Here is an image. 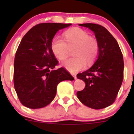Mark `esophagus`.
Returning a JSON list of instances; mask_svg holds the SVG:
<instances>
[{"label": "esophagus", "instance_id": "esophagus-1", "mask_svg": "<svg viewBox=\"0 0 134 134\" xmlns=\"http://www.w3.org/2000/svg\"><path fill=\"white\" fill-rule=\"evenodd\" d=\"M71 75H72V76L74 77V78H75V79H76V74H75V73H72V74H71Z\"/></svg>", "mask_w": 134, "mask_h": 134}]
</instances>
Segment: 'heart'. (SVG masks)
I'll return each instance as SVG.
<instances>
[{
  "label": "heart",
  "mask_w": 134,
  "mask_h": 134,
  "mask_svg": "<svg viewBox=\"0 0 134 134\" xmlns=\"http://www.w3.org/2000/svg\"><path fill=\"white\" fill-rule=\"evenodd\" d=\"M64 38L65 40L59 36L55 37L51 43V49L58 59L64 61L68 57L70 49L74 48L72 55L75 57L63 63V66L67 71L77 72L83 69L86 63L88 65L94 63L99 52V45L96 39L78 27L66 30Z\"/></svg>",
  "instance_id": "1"
}]
</instances>
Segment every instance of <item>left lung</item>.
<instances>
[{
	"label": "left lung",
	"instance_id": "obj_1",
	"mask_svg": "<svg viewBox=\"0 0 134 134\" xmlns=\"http://www.w3.org/2000/svg\"><path fill=\"white\" fill-rule=\"evenodd\" d=\"M94 33L99 45L98 59L87 71L77 78L84 81L86 87L78 91L77 97L91 108L100 109L115 102L124 77V61L117 41L102 26L93 23L80 24Z\"/></svg>",
	"mask_w": 134,
	"mask_h": 134
}]
</instances>
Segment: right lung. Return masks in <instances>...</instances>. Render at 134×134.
I'll return each instance as SVG.
<instances>
[{
	"instance_id": "1",
	"label": "right lung",
	"mask_w": 134,
	"mask_h": 134,
	"mask_svg": "<svg viewBox=\"0 0 134 134\" xmlns=\"http://www.w3.org/2000/svg\"><path fill=\"white\" fill-rule=\"evenodd\" d=\"M70 25L37 24L23 37L15 56L13 84L23 106L31 109L47 106L54 98L59 82L74 80L63 67L55 69L58 61L51 49L56 32Z\"/></svg>"
}]
</instances>
